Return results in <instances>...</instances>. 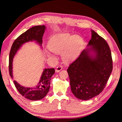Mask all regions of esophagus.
Instances as JSON below:
<instances>
[{"mask_svg": "<svg viewBox=\"0 0 122 122\" xmlns=\"http://www.w3.org/2000/svg\"><path fill=\"white\" fill-rule=\"evenodd\" d=\"M62 69V66H59L58 67H57V68L55 69V72H60L61 70Z\"/></svg>", "mask_w": 122, "mask_h": 122, "instance_id": "1", "label": "esophagus"}]
</instances>
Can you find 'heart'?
Listing matches in <instances>:
<instances>
[{"instance_id": "b5f03b06", "label": "heart", "mask_w": 122, "mask_h": 122, "mask_svg": "<svg viewBox=\"0 0 122 122\" xmlns=\"http://www.w3.org/2000/svg\"><path fill=\"white\" fill-rule=\"evenodd\" d=\"M83 44V40L79 35L73 36L68 33L57 34L53 36L48 44L49 49L56 53H61L63 61L71 62L78 57ZM49 56H52L48 52Z\"/></svg>"}]
</instances>
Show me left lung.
<instances>
[{
  "label": "left lung",
  "mask_w": 122,
  "mask_h": 122,
  "mask_svg": "<svg viewBox=\"0 0 122 122\" xmlns=\"http://www.w3.org/2000/svg\"><path fill=\"white\" fill-rule=\"evenodd\" d=\"M92 38L67 72L72 93L87 100L104 90L112 70L111 51L106 41L93 30Z\"/></svg>",
  "instance_id": "8db88e82"
}]
</instances>
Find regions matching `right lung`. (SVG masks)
<instances>
[{
    "instance_id": "right-lung-1",
    "label": "right lung",
    "mask_w": 122,
    "mask_h": 122,
    "mask_svg": "<svg viewBox=\"0 0 122 122\" xmlns=\"http://www.w3.org/2000/svg\"><path fill=\"white\" fill-rule=\"evenodd\" d=\"M46 28L45 25L35 26L28 29L15 40L11 47L9 55V73L12 78L13 58L18 49L23 44L32 41H35L41 46L43 43L42 38ZM54 73V68L44 69L39 83L36 87L23 86L16 80H14V83L17 90L22 96L30 100H39L45 97L48 93L51 77Z\"/></svg>"
}]
</instances>
